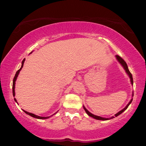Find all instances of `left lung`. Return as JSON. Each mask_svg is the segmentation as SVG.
<instances>
[{
    "mask_svg": "<svg viewBox=\"0 0 146 146\" xmlns=\"http://www.w3.org/2000/svg\"><path fill=\"white\" fill-rule=\"evenodd\" d=\"M116 58H117V60H118L119 62L120 63L121 65H122V66L123 67V68L125 69V72H126L127 74H128V76H129V78H130V80H131V84H133V82L132 75H131V72H129V70L128 67H127V65L126 62H125L124 61V60H123V59L122 58H121V57L119 56H118V55H116ZM132 95L133 96V94H132ZM132 100H133V99H131V100L130 102H129L128 103V104H127V105L126 106H125V107L124 108H123V110H121V111H119V112H117V113H116V114H115V117L117 116V115H119V114H121V113H122L123 111H124L125 110H126V109L127 108V107L129 106V105L130 104L131 102H132ZM84 110L86 111V112L87 113V114L89 116L92 117H94V119H99V120H108V119H112V118H113V117H114V116H112L111 117H110V118H105V117H100V116H98V115H95L92 114V113L90 112V111H89L88 110H87L86 108H85L84 106Z\"/></svg>",
    "mask_w": 146,
    "mask_h": 146,
    "instance_id": "1",
    "label": "left lung"
}]
</instances>
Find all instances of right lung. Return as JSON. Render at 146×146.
I'll use <instances>...</instances> for the list:
<instances>
[{
  "label": "right lung",
  "instance_id": "right-lung-1",
  "mask_svg": "<svg viewBox=\"0 0 146 146\" xmlns=\"http://www.w3.org/2000/svg\"><path fill=\"white\" fill-rule=\"evenodd\" d=\"M25 59H24L23 60V62H22V66H21V68L19 70H18V71L17 72V73H16V74H15V77H14V79H13V96H15V81H16V80H17V78L18 75H19V72H20V71H21V69L23 68V65H24V62H25ZM15 101L17 103V100H16V98H15ZM23 111H25V112L26 113H27V114H28V115H31V116L33 117H35V118H38V119H47V118H48V117H50L49 116H48V117H41V116H38V115H36L34 114V113H29V112H28V111H25V110H23Z\"/></svg>",
  "mask_w": 146,
  "mask_h": 146
}]
</instances>
